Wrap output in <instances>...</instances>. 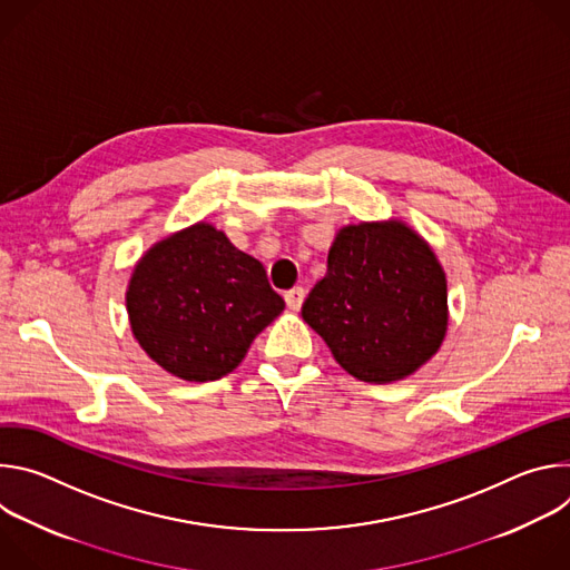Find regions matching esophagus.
Instances as JSON below:
<instances>
[{"label": "esophagus", "mask_w": 570, "mask_h": 570, "mask_svg": "<svg viewBox=\"0 0 570 570\" xmlns=\"http://www.w3.org/2000/svg\"><path fill=\"white\" fill-rule=\"evenodd\" d=\"M304 297H306V291H304L302 286H295V288H291V291L284 293V299H286V304H288L291 311H299Z\"/></svg>", "instance_id": "obj_1"}]
</instances>
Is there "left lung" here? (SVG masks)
Masks as SVG:
<instances>
[{"label": "left lung", "instance_id": "left-lung-1", "mask_svg": "<svg viewBox=\"0 0 570 570\" xmlns=\"http://www.w3.org/2000/svg\"><path fill=\"white\" fill-rule=\"evenodd\" d=\"M446 275L433 248L399 218L338 229L302 317L345 372L394 383L426 365L449 327Z\"/></svg>", "mask_w": 570, "mask_h": 570}]
</instances>
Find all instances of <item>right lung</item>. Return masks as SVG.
Instances as JSON below:
<instances>
[{
    "instance_id": "right-lung-1",
    "label": "right lung",
    "mask_w": 570,
    "mask_h": 570,
    "mask_svg": "<svg viewBox=\"0 0 570 570\" xmlns=\"http://www.w3.org/2000/svg\"><path fill=\"white\" fill-rule=\"evenodd\" d=\"M284 306L264 264L207 220L153 243L126 291L139 347L165 372L194 383L229 374Z\"/></svg>"
}]
</instances>
